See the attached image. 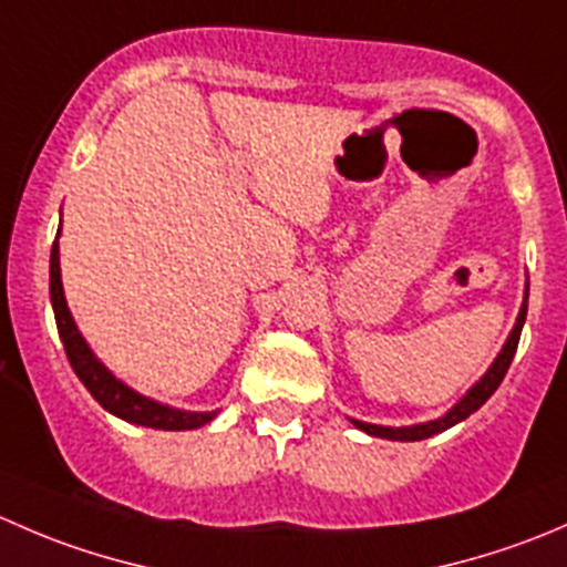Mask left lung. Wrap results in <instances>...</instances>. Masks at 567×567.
I'll return each instance as SVG.
<instances>
[{
    "label": "left lung",
    "instance_id": "8db88e82",
    "mask_svg": "<svg viewBox=\"0 0 567 567\" xmlns=\"http://www.w3.org/2000/svg\"><path fill=\"white\" fill-rule=\"evenodd\" d=\"M527 299H529V285H527V293H524V305H522V312H518L516 318V326H513L511 337H507L505 348L499 351V357L494 359V364L488 368V373L483 375V379L477 381V384L472 386L458 403L453 405V409L447 411L444 416H439V420H431V422H422V425H409V427H384V425H373V422H359V420H351L353 425L359 427V431L370 433V436H379V439H392V442H420V439H431L436 436V433L447 431V427L458 425L461 420H466L468 414H474V411L480 409V405L485 403V400L491 398V394L496 392V386L502 384V379H505L507 368H511L513 357H516V348H518V337H522V329H524V320H527Z\"/></svg>",
    "mask_w": 567,
    "mask_h": 567
}]
</instances>
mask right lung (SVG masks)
<instances>
[{"label": "right lung", "instance_id": "1", "mask_svg": "<svg viewBox=\"0 0 567 567\" xmlns=\"http://www.w3.org/2000/svg\"><path fill=\"white\" fill-rule=\"evenodd\" d=\"M56 236H60V233H56ZM49 293H51V307H54L56 331H60V340L62 346H65L68 362H71L73 373L79 375V381L87 386V392L104 405L109 414L120 416V420L125 422H134V425L158 427V431H194V427H203L205 422L214 420L216 411H181V409H173V405L158 403V400L145 398V394L134 392L120 379H114L104 364L99 362V357L90 351L84 337L79 334L71 310H68L65 293H62L60 247H56V241L54 247H51Z\"/></svg>", "mask_w": 567, "mask_h": 567}]
</instances>
